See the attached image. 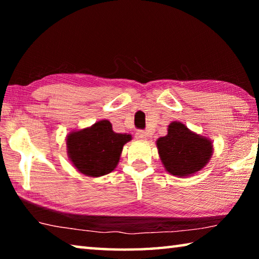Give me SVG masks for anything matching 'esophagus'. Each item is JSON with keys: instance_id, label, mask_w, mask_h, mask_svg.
<instances>
[{"instance_id": "esophagus-1", "label": "esophagus", "mask_w": 259, "mask_h": 259, "mask_svg": "<svg viewBox=\"0 0 259 259\" xmlns=\"http://www.w3.org/2000/svg\"><path fill=\"white\" fill-rule=\"evenodd\" d=\"M136 138L139 140H146L148 138V133L144 130H138L137 133H136Z\"/></svg>"}]
</instances>
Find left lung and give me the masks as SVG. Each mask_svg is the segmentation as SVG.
I'll use <instances>...</instances> for the list:
<instances>
[{
    "instance_id": "1",
    "label": "left lung",
    "mask_w": 259,
    "mask_h": 259,
    "mask_svg": "<svg viewBox=\"0 0 259 259\" xmlns=\"http://www.w3.org/2000/svg\"><path fill=\"white\" fill-rule=\"evenodd\" d=\"M164 169L176 177L192 176L202 170L212 155L211 140L193 133L179 121L168 126V134L156 140Z\"/></svg>"
}]
</instances>
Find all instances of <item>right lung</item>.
I'll use <instances>...</instances> for the list:
<instances>
[{
	"label": "right lung",
	"instance_id": "obj_1",
	"mask_svg": "<svg viewBox=\"0 0 259 259\" xmlns=\"http://www.w3.org/2000/svg\"><path fill=\"white\" fill-rule=\"evenodd\" d=\"M129 140L131 135L114 133L111 122L102 120L67 135V155L78 172L100 177L116 168L124 144Z\"/></svg>",
	"mask_w": 259,
	"mask_h": 259
}]
</instances>
